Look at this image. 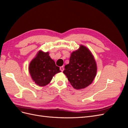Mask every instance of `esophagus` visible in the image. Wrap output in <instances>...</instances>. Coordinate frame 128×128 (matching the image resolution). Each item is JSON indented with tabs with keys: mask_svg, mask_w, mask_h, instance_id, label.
<instances>
[{
	"mask_svg": "<svg viewBox=\"0 0 128 128\" xmlns=\"http://www.w3.org/2000/svg\"><path fill=\"white\" fill-rule=\"evenodd\" d=\"M60 70H61V72H63V71L64 70V66H61V67H60Z\"/></svg>",
	"mask_w": 128,
	"mask_h": 128,
	"instance_id": "esophagus-1",
	"label": "esophagus"
}]
</instances>
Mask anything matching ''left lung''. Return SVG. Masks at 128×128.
I'll use <instances>...</instances> for the list:
<instances>
[{"instance_id":"obj_1","label":"left lung","mask_w":128,"mask_h":128,"mask_svg":"<svg viewBox=\"0 0 128 128\" xmlns=\"http://www.w3.org/2000/svg\"><path fill=\"white\" fill-rule=\"evenodd\" d=\"M64 68L63 72L72 87L77 90L90 85L97 71L94 56L86 47L82 45L72 53L69 63L65 66Z\"/></svg>"}]
</instances>
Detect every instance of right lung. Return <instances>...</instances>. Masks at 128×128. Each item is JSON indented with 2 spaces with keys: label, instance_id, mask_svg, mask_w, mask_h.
<instances>
[{
  "label": "right lung",
  "instance_id": "right-lung-1",
  "mask_svg": "<svg viewBox=\"0 0 128 128\" xmlns=\"http://www.w3.org/2000/svg\"><path fill=\"white\" fill-rule=\"evenodd\" d=\"M54 61L49 56V53L40 51L35 58L31 61L29 71L34 83L44 86L51 82L56 74L61 72Z\"/></svg>",
  "mask_w": 128,
  "mask_h": 128
}]
</instances>
